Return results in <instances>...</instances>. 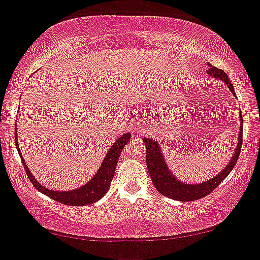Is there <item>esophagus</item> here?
<instances>
[{"label": "esophagus", "instance_id": "esophagus-1", "mask_svg": "<svg viewBox=\"0 0 260 260\" xmlns=\"http://www.w3.org/2000/svg\"><path fill=\"white\" fill-rule=\"evenodd\" d=\"M139 128H141V127H139Z\"/></svg>", "mask_w": 260, "mask_h": 260}]
</instances>
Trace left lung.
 <instances>
[{
  "mask_svg": "<svg viewBox=\"0 0 260 260\" xmlns=\"http://www.w3.org/2000/svg\"><path fill=\"white\" fill-rule=\"evenodd\" d=\"M209 70L207 71V75L210 77H214L217 80L222 81L225 83V86L231 89V92L234 93L233 84L231 80L228 78L226 73L219 68L214 67V66L208 64ZM240 113V112H239ZM239 132H238V142L236 144V149H234L233 155L229 159L228 165H226L217 176L208 180H204L201 183H185L183 180L177 178L173 174V172L169 169L167 160L163 155L162 148H160L158 141H154L153 138H143V142L146 143V162L147 168H148V173L151 176V179L154 184L155 189L160 193V194L168 197L171 199H176L179 202H192L201 199L203 197L208 196L210 192L215 189L220 183L225 179L232 172V169L236 166L237 160H238L240 148H242V136H243V118L242 114H239Z\"/></svg>",
  "mask_w": 260,
  "mask_h": 260,
  "instance_id": "8db88e82",
  "label": "left lung"
}]
</instances>
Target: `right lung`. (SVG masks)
I'll list each match as a JSON object with an SVG mask.
<instances>
[{
	"instance_id": "add662e5",
	"label": "right lung",
	"mask_w": 260,
	"mask_h": 260,
	"mask_svg": "<svg viewBox=\"0 0 260 260\" xmlns=\"http://www.w3.org/2000/svg\"><path fill=\"white\" fill-rule=\"evenodd\" d=\"M16 127H17V125H16ZM129 139L131 133H124V135H122L121 137L114 142L113 146H111L107 154H106L103 162L101 163L97 173H95L86 184L81 185V187L72 190H54L50 189V188H46L45 185H42L40 182H37V179L35 178L34 174L31 173V171H29V168L27 167L26 162H24L23 159V155H22V153L20 151V146H18L17 139V128H15L16 148H17L18 154H20L22 159V163H23V168L24 171H26L27 177L31 180L34 187L36 188L38 192L50 197L53 201H57L59 202V203L66 204V206L72 207L88 206V204L95 203V202L100 201V199L108 192L109 185H111L112 179H113L114 172H116V166L119 159V155H121L122 149L124 148V146L127 144V142L129 141Z\"/></svg>"
}]
</instances>
